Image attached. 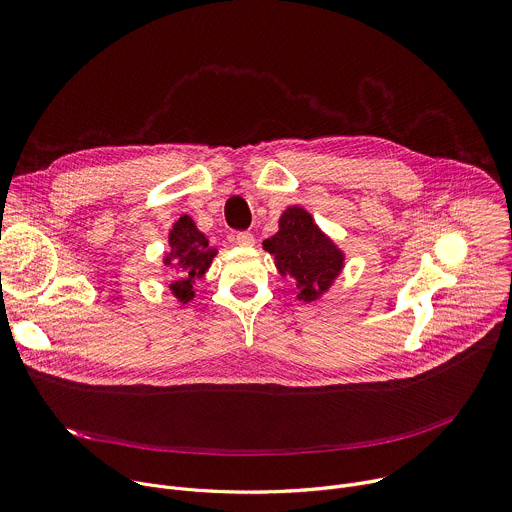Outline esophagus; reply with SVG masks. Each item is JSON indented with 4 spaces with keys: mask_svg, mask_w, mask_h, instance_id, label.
I'll list each match as a JSON object with an SVG mask.
<instances>
[{
    "mask_svg": "<svg viewBox=\"0 0 512 512\" xmlns=\"http://www.w3.org/2000/svg\"><path fill=\"white\" fill-rule=\"evenodd\" d=\"M235 241L241 245V247H251L255 243V237L249 233V231H243V233H237Z\"/></svg>",
    "mask_w": 512,
    "mask_h": 512,
    "instance_id": "obj_1",
    "label": "esophagus"
}]
</instances>
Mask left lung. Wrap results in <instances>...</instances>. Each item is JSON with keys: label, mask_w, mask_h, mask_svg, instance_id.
<instances>
[{"label": "left lung", "mask_w": 512, "mask_h": 512, "mask_svg": "<svg viewBox=\"0 0 512 512\" xmlns=\"http://www.w3.org/2000/svg\"><path fill=\"white\" fill-rule=\"evenodd\" d=\"M275 257V267L294 277L298 300L314 302L332 285L344 267L342 251L318 229L310 212L289 206L279 218V231L263 241Z\"/></svg>", "instance_id": "obj_1"}]
</instances>
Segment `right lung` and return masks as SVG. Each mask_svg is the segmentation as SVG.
Segmentation results:
<instances>
[{"mask_svg": "<svg viewBox=\"0 0 512 512\" xmlns=\"http://www.w3.org/2000/svg\"><path fill=\"white\" fill-rule=\"evenodd\" d=\"M168 241L170 253L164 257V263L172 271L170 289L178 302L188 304L194 298V281L206 273L216 249L208 247V239L196 229L188 214L174 223Z\"/></svg>", "mask_w": 512, "mask_h": 512, "instance_id": "1", "label": "right lung"}]
</instances>
